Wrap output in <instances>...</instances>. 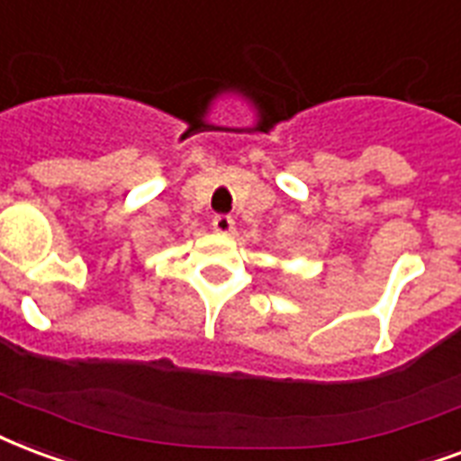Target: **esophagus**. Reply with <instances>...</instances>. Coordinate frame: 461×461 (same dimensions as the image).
<instances>
[{
    "instance_id": "1",
    "label": "esophagus",
    "mask_w": 461,
    "mask_h": 461,
    "mask_svg": "<svg viewBox=\"0 0 461 461\" xmlns=\"http://www.w3.org/2000/svg\"><path fill=\"white\" fill-rule=\"evenodd\" d=\"M212 230L217 234H230V231H234V217L231 214H214Z\"/></svg>"
}]
</instances>
